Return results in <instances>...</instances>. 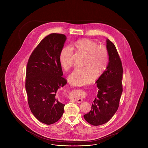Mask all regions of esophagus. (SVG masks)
Here are the masks:
<instances>
[{
	"mask_svg": "<svg viewBox=\"0 0 148 148\" xmlns=\"http://www.w3.org/2000/svg\"><path fill=\"white\" fill-rule=\"evenodd\" d=\"M82 101H83V100L82 99L79 98L75 99L74 100V101L76 102V103H81Z\"/></svg>",
	"mask_w": 148,
	"mask_h": 148,
	"instance_id": "34e87169",
	"label": "esophagus"
}]
</instances>
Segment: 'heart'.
I'll use <instances>...</instances> for the list:
<instances>
[{
  "label": "heart",
  "mask_w": 148,
  "mask_h": 148,
  "mask_svg": "<svg viewBox=\"0 0 148 148\" xmlns=\"http://www.w3.org/2000/svg\"><path fill=\"white\" fill-rule=\"evenodd\" d=\"M74 47L77 51L86 54L84 68L75 69L69 77L71 84L81 86L90 83L106 71L109 63V52L105 46L98 45L89 39H82L74 42ZM73 52L69 47H64L59 54V62L65 71L73 66Z\"/></svg>",
  "instance_id": "obj_1"
}]
</instances>
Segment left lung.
I'll return each mask as SVG.
<instances>
[{
    "mask_svg": "<svg viewBox=\"0 0 148 148\" xmlns=\"http://www.w3.org/2000/svg\"><path fill=\"white\" fill-rule=\"evenodd\" d=\"M109 60L106 71L96 82L99 89L91 110L84 115L85 120L94 126L107 123L117 111L123 92V66L115 45L106 40Z\"/></svg>",
    "mask_w": 148,
    "mask_h": 148,
    "instance_id": "1",
    "label": "left lung"
}]
</instances>
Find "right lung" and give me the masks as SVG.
I'll return each mask as SVG.
<instances>
[{
    "label": "right lung",
    "mask_w": 148,
    "mask_h": 148,
    "mask_svg": "<svg viewBox=\"0 0 148 148\" xmlns=\"http://www.w3.org/2000/svg\"><path fill=\"white\" fill-rule=\"evenodd\" d=\"M66 39L62 34L45 36L32 52L27 66L25 89L29 108L37 119L47 125L58 121L64 112L65 104L56 95L67 83L59 62Z\"/></svg>",
    "instance_id": "1"
}]
</instances>
